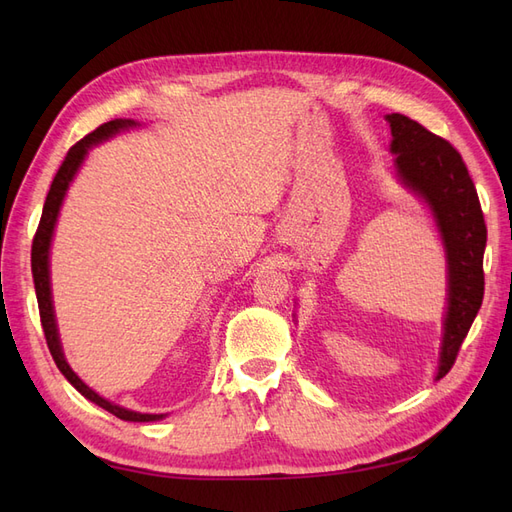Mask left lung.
Wrapping results in <instances>:
<instances>
[{
  "label": "left lung",
  "mask_w": 512,
  "mask_h": 512,
  "mask_svg": "<svg viewBox=\"0 0 512 512\" xmlns=\"http://www.w3.org/2000/svg\"><path fill=\"white\" fill-rule=\"evenodd\" d=\"M391 123L397 173L408 188L421 194L440 226L448 258V312L438 378L446 376L459 354L485 294L483 254L487 226L474 181L461 153L442 136L401 115Z\"/></svg>",
  "instance_id": "8db88e82"
}]
</instances>
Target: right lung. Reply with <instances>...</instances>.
I'll use <instances>...</instances> for the list:
<instances>
[{"label":"right lung","mask_w":512,"mask_h":512,"mask_svg":"<svg viewBox=\"0 0 512 512\" xmlns=\"http://www.w3.org/2000/svg\"><path fill=\"white\" fill-rule=\"evenodd\" d=\"M128 126H134V121H130V119L106 121V123H102L100 128H96L94 132H89L85 138H81L79 143L70 147L68 156H66L64 162H61L57 175H55V179L51 183V190H49V194H46V200H44L42 218H40L38 230H36V235H34V243H32V271H34V286H36L40 322H42V331H44V337H46V346H49V350L53 354V361L59 367L61 374L68 378V382L83 397H87L89 401H94L96 406L104 408L106 412L115 414L117 418H121V421L149 423V421H158V418H162V414H141V412H132V410L121 408V406H115V404H111V401H106L104 397H100L98 393L91 391L89 386L70 369V365L64 359V352H61V344H59L57 324H55V314H53V301H51V282H49V247H51V237H53V228H55V222H57V215H59L61 200H64V196H66V190H68L72 177L76 175V170H79L81 162L85 160L87 149L91 145L104 141V138L113 136L115 132L128 128Z\"/></svg>","instance_id":"right-lung-1"}]
</instances>
